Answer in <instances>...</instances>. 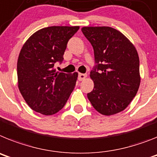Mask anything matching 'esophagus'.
<instances>
[{
	"instance_id": "34e87169",
	"label": "esophagus",
	"mask_w": 157,
	"mask_h": 157,
	"mask_svg": "<svg viewBox=\"0 0 157 157\" xmlns=\"http://www.w3.org/2000/svg\"><path fill=\"white\" fill-rule=\"evenodd\" d=\"M86 77H87V75L84 74V73H79L78 74V80H80V81L84 80Z\"/></svg>"
}]
</instances>
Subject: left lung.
I'll list each match as a JSON object with an SVG mask.
<instances>
[{"instance_id":"left-lung-1","label":"left lung","mask_w":157,"mask_h":157,"mask_svg":"<svg viewBox=\"0 0 157 157\" xmlns=\"http://www.w3.org/2000/svg\"><path fill=\"white\" fill-rule=\"evenodd\" d=\"M95 65L90 73L94 88L88 98L103 115L121 112L135 97L141 77L136 48L122 33L110 27H84Z\"/></svg>"}]
</instances>
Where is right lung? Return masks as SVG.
Masks as SVG:
<instances>
[{
    "label": "right lung",
    "instance_id": "1",
    "mask_svg": "<svg viewBox=\"0 0 157 157\" xmlns=\"http://www.w3.org/2000/svg\"><path fill=\"white\" fill-rule=\"evenodd\" d=\"M78 26H53L39 30L26 41L17 62L18 87L33 111L52 115L62 110L74 89L77 73H58L69 39Z\"/></svg>",
    "mask_w": 157,
    "mask_h": 157
}]
</instances>
